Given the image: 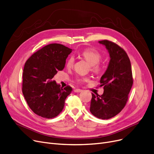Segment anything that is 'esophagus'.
I'll list each match as a JSON object with an SVG mask.
<instances>
[{
    "mask_svg": "<svg viewBox=\"0 0 154 154\" xmlns=\"http://www.w3.org/2000/svg\"><path fill=\"white\" fill-rule=\"evenodd\" d=\"M82 91V89H77L74 90L75 92H81Z\"/></svg>",
    "mask_w": 154,
    "mask_h": 154,
    "instance_id": "34e87169",
    "label": "esophagus"
}]
</instances>
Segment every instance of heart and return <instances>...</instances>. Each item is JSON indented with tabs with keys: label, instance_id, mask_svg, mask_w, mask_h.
Masks as SVG:
<instances>
[{
	"label": "heart",
	"instance_id": "heart-1",
	"mask_svg": "<svg viewBox=\"0 0 154 154\" xmlns=\"http://www.w3.org/2000/svg\"><path fill=\"white\" fill-rule=\"evenodd\" d=\"M81 55L85 59L87 62H88L91 65L93 72L96 73L100 72L101 69V65L99 62L101 61L102 58L101 53L94 49L86 48L82 51ZM73 63H74V58L73 56H70L66 60V66L70 69L72 67ZM89 80V79L88 77H81L77 78L76 81L79 84H83L88 82Z\"/></svg>",
	"mask_w": 154,
	"mask_h": 154
}]
</instances>
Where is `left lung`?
<instances>
[{
	"instance_id": "left-lung-1",
	"label": "left lung",
	"mask_w": 154,
	"mask_h": 154,
	"mask_svg": "<svg viewBox=\"0 0 154 154\" xmlns=\"http://www.w3.org/2000/svg\"><path fill=\"white\" fill-rule=\"evenodd\" d=\"M108 50L110 61L100 80L104 87L101 96L92 94L90 111L100 119H108L125 108L133 83L131 66L126 51L116 43L104 39L99 42Z\"/></svg>"
}]
</instances>
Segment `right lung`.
I'll return each instance as SVG.
<instances>
[{"label": "right lung", "mask_w": 154, "mask_h": 154, "mask_svg": "<svg viewBox=\"0 0 154 154\" xmlns=\"http://www.w3.org/2000/svg\"><path fill=\"white\" fill-rule=\"evenodd\" d=\"M72 51L66 46L52 43L38 50L26 62L23 73V94L28 105L36 115L53 118L60 113L72 88H62L53 77L64 68Z\"/></svg>", "instance_id": "right-lung-1"}]
</instances>
